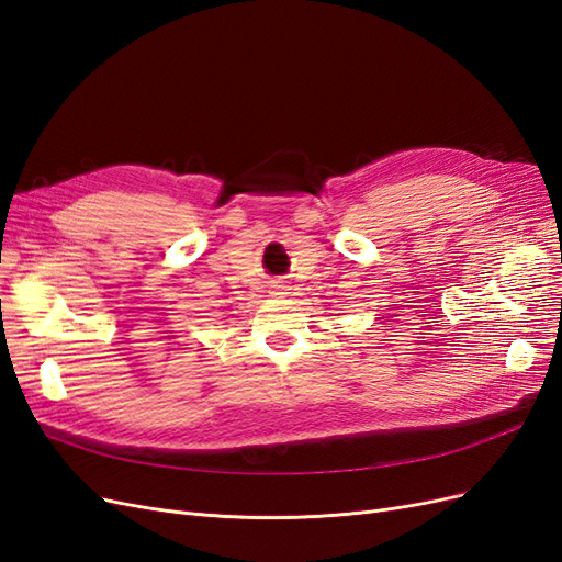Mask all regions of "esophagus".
I'll return each instance as SVG.
<instances>
[{
    "instance_id": "1",
    "label": "esophagus",
    "mask_w": 562,
    "mask_h": 562,
    "mask_svg": "<svg viewBox=\"0 0 562 562\" xmlns=\"http://www.w3.org/2000/svg\"><path fill=\"white\" fill-rule=\"evenodd\" d=\"M291 291H293V288L288 285V281H283V279L269 281V295L271 297H288V295H291Z\"/></svg>"
}]
</instances>
